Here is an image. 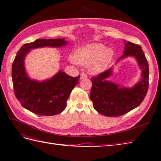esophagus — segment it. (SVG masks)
Segmentation results:
<instances>
[{"label": "esophagus", "instance_id": "1", "mask_svg": "<svg viewBox=\"0 0 161 161\" xmlns=\"http://www.w3.org/2000/svg\"><path fill=\"white\" fill-rule=\"evenodd\" d=\"M87 78V75L86 73L84 72H82L81 74H80V80H85Z\"/></svg>", "mask_w": 161, "mask_h": 161}]
</instances>
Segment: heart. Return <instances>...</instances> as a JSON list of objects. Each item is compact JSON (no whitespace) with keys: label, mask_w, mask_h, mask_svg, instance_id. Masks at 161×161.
I'll return each instance as SVG.
<instances>
[{"label":"heart","mask_w":161,"mask_h":161,"mask_svg":"<svg viewBox=\"0 0 161 161\" xmlns=\"http://www.w3.org/2000/svg\"><path fill=\"white\" fill-rule=\"evenodd\" d=\"M113 56V51L110 48H104L103 44L92 43L83 47L76 51L74 59L81 65H91L94 72H99L108 64Z\"/></svg>","instance_id":"1"}]
</instances>
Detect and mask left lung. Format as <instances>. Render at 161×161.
<instances>
[{"label": "left lung", "instance_id": "left-lung-1", "mask_svg": "<svg viewBox=\"0 0 161 161\" xmlns=\"http://www.w3.org/2000/svg\"><path fill=\"white\" fill-rule=\"evenodd\" d=\"M134 57L142 69V79L132 88L119 87L106 79L112 74V68L91 79L92 87L90 99L94 108L100 114L109 117L120 116L137 107L147 93L149 88V65L142 47L128 42L125 44L123 58Z\"/></svg>", "mask_w": 161, "mask_h": 161}]
</instances>
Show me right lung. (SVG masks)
I'll list each match as a JSON object with an SVG mask.
<instances>
[{"instance_id": "right-lung-1", "label": "right lung", "mask_w": 161, "mask_h": 161, "mask_svg": "<svg viewBox=\"0 0 161 161\" xmlns=\"http://www.w3.org/2000/svg\"><path fill=\"white\" fill-rule=\"evenodd\" d=\"M67 43L64 39H37L25 43L19 48L14 60L12 78L16 99L22 106L33 113L53 116L63 111L72 89L78 84L80 75L72 77L62 71L50 80L39 82L29 79L24 61L27 53L33 48L43 47H62Z\"/></svg>"}]
</instances>
